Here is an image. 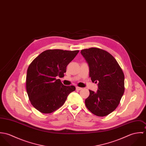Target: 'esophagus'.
<instances>
[{"label": "esophagus", "mask_w": 146, "mask_h": 146, "mask_svg": "<svg viewBox=\"0 0 146 146\" xmlns=\"http://www.w3.org/2000/svg\"><path fill=\"white\" fill-rule=\"evenodd\" d=\"M76 89L78 90H81L83 89L82 88H80V87H79V86H76Z\"/></svg>", "instance_id": "1"}]
</instances>
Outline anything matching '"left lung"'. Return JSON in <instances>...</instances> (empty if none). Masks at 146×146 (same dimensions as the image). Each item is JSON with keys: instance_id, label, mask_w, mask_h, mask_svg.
I'll use <instances>...</instances> for the list:
<instances>
[{"instance_id": "8db88e82", "label": "left lung", "mask_w": 146, "mask_h": 146, "mask_svg": "<svg viewBox=\"0 0 146 146\" xmlns=\"http://www.w3.org/2000/svg\"><path fill=\"white\" fill-rule=\"evenodd\" d=\"M81 53L88 64L89 77L98 88L96 93L89 90L85 106L96 116H107L117 108L124 94L123 71L115 58L104 50L90 48L82 50Z\"/></svg>"}]
</instances>
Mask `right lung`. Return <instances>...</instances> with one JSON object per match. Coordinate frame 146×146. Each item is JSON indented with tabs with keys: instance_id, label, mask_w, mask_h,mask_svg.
<instances>
[{
	"instance_id": "add662e5",
	"label": "right lung",
	"mask_w": 146,
	"mask_h": 146,
	"mask_svg": "<svg viewBox=\"0 0 146 146\" xmlns=\"http://www.w3.org/2000/svg\"><path fill=\"white\" fill-rule=\"evenodd\" d=\"M79 52L49 49L30 63L27 71L26 91L31 104L37 110L43 113L55 111L75 90L74 86H65L56 77L64 76L67 66Z\"/></svg>"
}]
</instances>
